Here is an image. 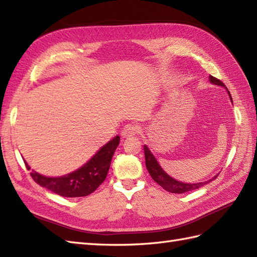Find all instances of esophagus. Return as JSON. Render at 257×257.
<instances>
[{"mask_svg":"<svg viewBox=\"0 0 257 257\" xmlns=\"http://www.w3.org/2000/svg\"><path fill=\"white\" fill-rule=\"evenodd\" d=\"M137 133H138V128L136 127V125L127 124V125H124V127L121 130V137L123 139L134 137L135 135H137Z\"/></svg>","mask_w":257,"mask_h":257,"instance_id":"esophagus-1","label":"esophagus"}]
</instances>
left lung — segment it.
Masks as SVG:
<instances>
[{
    "instance_id": "obj_1",
    "label": "left lung",
    "mask_w": 257,
    "mask_h": 257,
    "mask_svg": "<svg viewBox=\"0 0 257 257\" xmlns=\"http://www.w3.org/2000/svg\"><path fill=\"white\" fill-rule=\"evenodd\" d=\"M209 81H210L211 84H213V85H217V86L223 87V88H225L228 96H230L231 102L233 103L230 91L227 90L225 85L223 84L221 80L214 78V77H213V76H210ZM144 151H145L147 170H148V172L150 173L151 178L154 179L158 184L161 185L163 189L167 190L168 192H171V193H185V192H189V191L196 190V189H199L201 187H203L204 184L211 182L212 180H214L217 177V174H216V176H214L210 180H207V181L198 182V183H187V182L178 181V180L170 177L165 170H163V169L161 168V166L159 165V162H158V160L156 159V157L152 155V152L150 151L149 147L147 146V145L144 146Z\"/></svg>"
}]
</instances>
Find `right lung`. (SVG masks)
I'll return each mask as SVG.
<instances>
[{"mask_svg":"<svg viewBox=\"0 0 257 257\" xmlns=\"http://www.w3.org/2000/svg\"><path fill=\"white\" fill-rule=\"evenodd\" d=\"M120 137L116 136L106 145H103L84 166L73 172L61 177H46L32 170L31 176L41 187L46 188L52 192L65 196V198L86 196L94 192L105 181L109 168H110L112 156L117 149ZM24 162L26 168L31 170L29 163L25 160Z\"/></svg>","mask_w":257,"mask_h":257,"instance_id":"1","label":"right lung"}]
</instances>
